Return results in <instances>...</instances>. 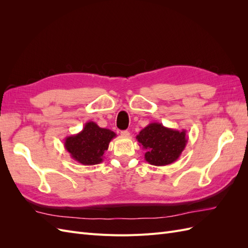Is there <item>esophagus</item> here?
<instances>
[{
  "label": "esophagus",
  "mask_w": 248,
  "mask_h": 248,
  "mask_svg": "<svg viewBox=\"0 0 248 248\" xmlns=\"http://www.w3.org/2000/svg\"><path fill=\"white\" fill-rule=\"evenodd\" d=\"M121 136H122V137H124V138H128V137L130 136V133H129V131L123 130V131H121Z\"/></svg>",
  "instance_id": "1"
}]
</instances>
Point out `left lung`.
Listing matches in <instances>:
<instances>
[{
    "mask_svg": "<svg viewBox=\"0 0 248 248\" xmlns=\"http://www.w3.org/2000/svg\"><path fill=\"white\" fill-rule=\"evenodd\" d=\"M139 146L146 150L145 160L152 166L163 167L175 162L186 147V130H176L153 122L137 136Z\"/></svg>",
    "mask_w": 248,
    "mask_h": 248,
    "instance_id": "obj_1",
    "label": "left lung"
}]
</instances>
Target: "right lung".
I'll return each mask as SVG.
<instances>
[{
	"mask_svg": "<svg viewBox=\"0 0 248 248\" xmlns=\"http://www.w3.org/2000/svg\"><path fill=\"white\" fill-rule=\"evenodd\" d=\"M116 137L114 131L101 128L95 122L89 121L80 132L65 139L64 147L73 160L84 166H95L103 161L104 152Z\"/></svg>",
	"mask_w": 248,
	"mask_h": 248,
	"instance_id": "add662e5",
	"label": "right lung"
}]
</instances>
